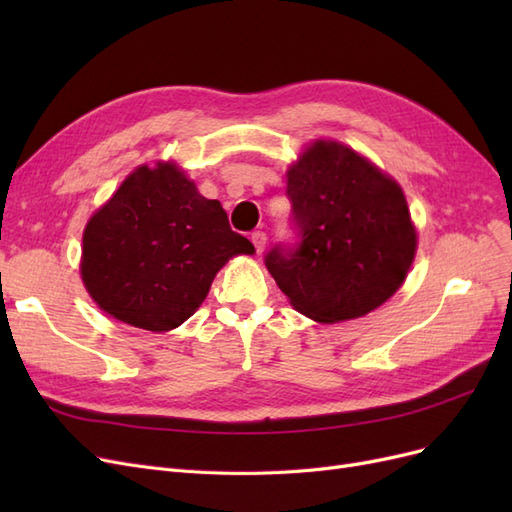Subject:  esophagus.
Returning a JSON list of instances; mask_svg holds the SVG:
<instances>
[{
  "label": "esophagus",
  "instance_id": "obj_1",
  "mask_svg": "<svg viewBox=\"0 0 512 512\" xmlns=\"http://www.w3.org/2000/svg\"><path fill=\"white\" fill-rule=\"evenodd\" d=\"M252 243H254V247H256V252L258 254H262V250H265V245H267V235L262 230H254L252 232Z\"/></svg>",
  "mask_w": 512,
  "mask_h": 512
}]
</instances>
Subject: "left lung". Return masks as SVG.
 Segmentation results:
<instances>
[{
	"instance_id": "left-lung-1",
	"label": "left lung",
	"mask_w": 512,
	"mask_h": 512,
	"mask_svg": "<svg viewBox=\"0 0 512 512\" xmlns=\"http://www.w3.org/2000/svg\"><path fill=\"white\" fill-rule=\"evenodd\" d=\"M299 241L265 265L294 309L316 322L361 318L404 284L416 230L399 183L335 141H316L288 170Z\"/></svg>"
}]
</instances>
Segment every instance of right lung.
Masks as SVG:
<instances>
[{
    "mask_svg": "<svg viewBox=\"0 0 512 512\" xmlns=\"http://www.w3.org/2000/svg\"><path fill=\"white\" fill-rule=\"evenodd\" d=\"M254 245L228 224L220 200L162 162L138 166L83 232L81 277L113 318L170 331L205 301L215 273Z\"/></svg>",
    "mask_w": 512,
    "mask_h": 512,
    "instance_id": "obj_1",
    "label": "right lung"
}]
</instances>
